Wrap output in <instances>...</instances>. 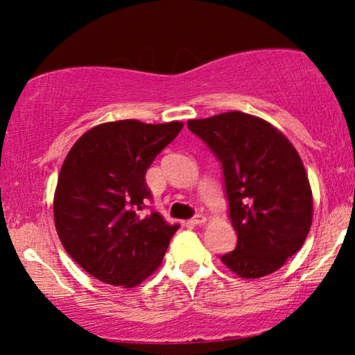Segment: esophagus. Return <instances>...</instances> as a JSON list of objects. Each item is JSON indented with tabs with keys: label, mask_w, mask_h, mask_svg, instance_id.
<instances>
[{
	"label": "esophagus",
	"mask_w": 355,
	"mask_h": 355,
	"mask_svg": "<svg viewBox=\"0 0 355 355\" xmlns=\"http://www.w3.org/2000/svg\"><path fill=\"white\" fill-rule=\"evenodd\" d=\"M189 222H191L192 225H200V224H203V222H205V216H203V214H196L194 218H192Z\"/></svg>",
	"instance_id": "esophagus-1"
}]
</instances>
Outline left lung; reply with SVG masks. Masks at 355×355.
Wrapping results in <instances>:
<instances>
[{"label": "left lung", "mask_w": 355, "mask_h": 355, "mask_svg": "<svg viewBox=\"0 0 355 355\" xmlns=\"http://www.w3.org/2000/svg\"><path fill=\"white\" fill-rule=\"evenodd\" d=\"M188 128L222 164L228 216L238 241L222 255L228 269L258 279L302 248L313 199L302 159L286 137L249 114L232 111L189 120Z\"/></svg>", "instance_id": "obj_1"}]
</instances>
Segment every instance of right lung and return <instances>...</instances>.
I'll return each mask as SVG.
<instances>
[{"instance_id":"1","label":"right lung","mask_w":355,"mask_h":355,"mask_svg":"<svg viewBox=\"0 0 355 355\" xmlns=\"http://www.w3.org/2000/svg\"><path fill=\"white\" fill-rule=\"evenodd\" d=\"M182 122L117 120L84 133L65 158L55 192V222L67 254L105 284L136 286L163 261L178 225L155 209L146 173Z\"/></svg>"}]
</instances>
